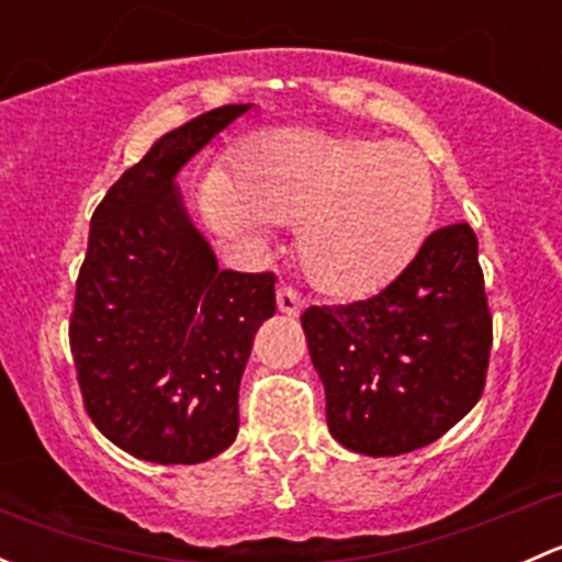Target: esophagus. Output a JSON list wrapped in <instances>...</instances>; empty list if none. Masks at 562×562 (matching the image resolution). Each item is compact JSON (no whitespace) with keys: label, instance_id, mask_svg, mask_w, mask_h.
Instances as JSON below:
<instances>
[{"label":"esophagus","instance_id":"esophagus-1","mask_svg":"<svg viewBox=\"0 0 562 562\" xmlns=\"http://www.w3.org/2000/svg\"><path fill=\"white\" fill-rule=\"evenodd\" d=\"M277 307L285 315H299L304 310V296L293 291L291 285H282L280 291H277Z\"/></svg>","mask_w":562,"mask_h":562}]
</instances>
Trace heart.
<instances>
[{
  "label": "heart",
  "instance_id": "b5f03b06",
  "mask_svg": "<svg viewBox=\"0 0 562 562\" xmlns=\"http://www.w3.org/2000/svg\"><path fill=\"white\" fill-rule=\"evenodd\" d=\"M203 212L220 234L247 241L296 223L307 280L328 296H367L422 249L435 181L427 160L400 140L280 127L236 149L234 179L206 176Z\"/></svg>",
  "mask_w": 562,
  "mask_h": 562
}]
</instances>
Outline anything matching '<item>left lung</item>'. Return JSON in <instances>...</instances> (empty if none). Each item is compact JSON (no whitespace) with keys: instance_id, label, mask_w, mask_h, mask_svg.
<instances>
[{"instance_id":"left-lung-1","label":"left lung","mask_w":562,"mask_h":562,"mask_svg":"<svg viewBox=\"0 0 562 562\" xmlns=\"http://www.w3.org/2000/svg\"><path fill=\"white\" fill-rule=\"evenodd\" d=\"M310 356L334 438L400 457L443 438L481 400L492 348L479 239L468 223L424 239L381 293L307 307Z\"/></svg>"}]
</instances>
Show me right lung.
I'll return each instance as SVG.
<instances>
[{"instance_id":"1","label":"right lung","mask_w":562,"mask_h":562,"mask_svg":"<svg viewBox=\"0 0 562 562\" xmlns=\"http://www.w3.org/2000/svg\"><path fill=\"white\" fill-rule=\"evenodd\" d=\"M247 108H214L162 135L92 214L70 353L94 427L146 462H206L234 443L241 372L277 310V277L217 269L173 184Z\"/></svg>"}]
</instances>
